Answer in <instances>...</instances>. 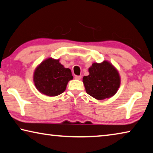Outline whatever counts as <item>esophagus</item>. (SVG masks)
I'll return each instance as SVG.
<instances>
[{
    "label": "esophagus",
    "mask_w": 153,
    "mask_h": 153,
    "mask_svg": "<svg viewBox=\"0 0 153 153\" xmlns=\"http://www.w3.org/2000/svg\"><path fill=\"white\" fill-rule=\"evenodd\" d=\"M75 78H76V79H81L82 78V76H75Z\"/></svg>",
    "instance_id": "1"
}]
</instances>
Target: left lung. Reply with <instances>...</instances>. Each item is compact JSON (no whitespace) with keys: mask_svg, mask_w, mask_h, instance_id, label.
I'll list each match as a JSON object with an SVG mask.
<instances>
[{"mask_svg":"<svg viewBox=\"0 0 153 153\" xmlns=\"http://www.w3.org/2000/svg\"><path fill=\"white\" fill-rule=\"evenodd\" d=\"M89 75L83 77L87 94L97 100L115 95L120 86L121 79L117 69L107 61L94 63L88 69Z\"/></svg>","mask_w":153,"mask_h":153,"instance_id":"8db88e82","label":"left lung"}]
</instances>
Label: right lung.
Returning <instances> with one entry per match:
<instances>
[{
	"label": "right lung",
	"instance_id": "1",
	"mask_svg": "<svg viewBox=\"0 0 153 153\" xmlns=\"http://www.w3.org/2000/svg\"><path fill=\"white\" fill-rule=\"evenodd\" d=\"M33 78L35 86L40 93L55 97L65 90L73 76L70 69L65 68L59 63V59L48 58L36 67Z\"/></svg>",
	"mask_w": 153,
	"mask_h": 153
}]
</instances>
